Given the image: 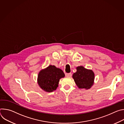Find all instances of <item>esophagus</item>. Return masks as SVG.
Instances as JSON below:
<instances>
[{
  "label": "esophagus",
  "mask_w": 124,
  "mask_h": 124,
  "mask_svg": "<svg viewBox=\"0 0 124 124\" xmlns=\"http://www.w3.org/2000/svg\"><path fill=\"white\" fill-rule=\"evenodd\" d=\"M65 76L67 77H72V74L71 73H66V74H65Z\"/></svg>",
  "instance_id": "34e87169"
}]
</instances>
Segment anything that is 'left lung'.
Wrapping results in <instances>:
<instances>
[{
    "instance_id": "obj_1",
    "label": "left lung",
    "mask_w": 124,
    "mask_h": 124,
    "mask_svg": "<svg viewBox=\"0 0 124 124\" xmlns=\"http://www.w3.org/2000/svg\"><path fill=\"white\" fill-rule=\"evenodd\" d=\"M73 78L79 88L88 89L93 85L95 75L92 70L81 66L77 68V72L73 74Z\"/></svg>"
}]
</instances>
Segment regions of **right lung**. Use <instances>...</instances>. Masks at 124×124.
Here are the masks:
<instances>
[{"mask_svg": "<svg viewBox=\"0 0 124 124\" xmlns=\"http://www.w3.org/2000/svg\"><path fill=\"white\" fill-rule=\"evenodd\" d=\"M63 70L55 66L50 65L41 70L38 77V83L42 89L47 92H52L58 86L60 78H64Z\"/></svg>", "mask_w": 124, "mask_h": 124, "instance_id": "obj_1", "label": "right lung"}]
</instances>
